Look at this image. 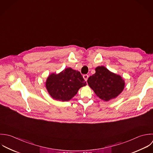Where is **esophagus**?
<instances>
[{
	"mask_svg": "<svg viewBox=\"0 0 153 153\" xmlns=\"http://www.w3.org/2000/svg\"><path fill=\"white\" fill-rule=\"evenodd\" d=\"M83 79H85V82H87V80H88V79L89 76H88V74H84V75L83 76Z\"/></svg>",
	"mask_w": 153,
	"mask_h": 153,
	"instance_id": "esophagus-1",
	"label": "esophagus"
}]
</instances>
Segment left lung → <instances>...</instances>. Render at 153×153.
I'll list each match as a JSON object with an SVG mask.
<instances>
[{
  "instance_id": "8db88e82",
  "label": "left lung",
  "mask_w": 153,
  "mask_h": 153,
  "mask_svg": "<svg viewBox=\"0 0 153 153\" xmlns=\"http://www.w3.org/2000/svg\"><path fill=\"white\" fill-rule=\"evenodd\" d=\"M95 73L88 79V83L95 94L105 101L116 98L123 91L125 81L119 75L104 66L95 68Z\"/></svg>"
}]
</instances>
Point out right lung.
Returning <instances> with one entry per match:
<instances>
[{"mask_svg": "<svg viewBox=\"0 0 153 153\" xmlns=\"http://www.w3.org/2000/svg\"><path fill=\"white\" fill-rule=\"evenodd\" d=\"M86 85L80 73L71 68H67L58 74H51L46 82V89L52 98L62 101L71 100Z\"/></svg>", "mask_w": 153, "mask_h": 153, "instance_id": "right-lung-1", "label": "right lung"}]
</instances>
